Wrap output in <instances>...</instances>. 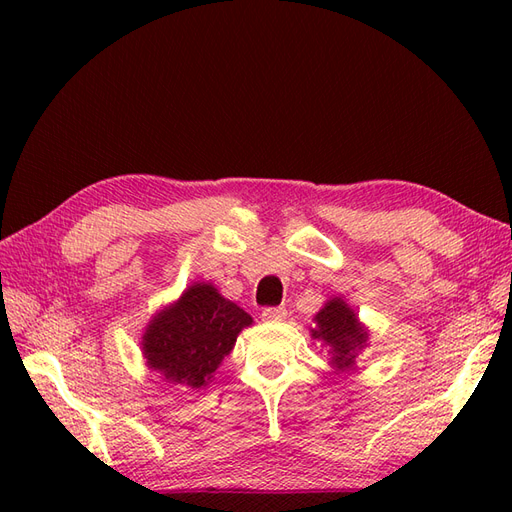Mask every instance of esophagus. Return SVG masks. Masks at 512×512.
<instances>
[{
    "label": "esophagus",
    "instance_id": "esophagus-1",
    "mask_svg": "<svg viewBox=\"0 0 512 512\" xmlns=\"http://www.w3.org/2000/svg\"><path fill=\"white\" fill-rule=\"evenodd\" d=\"M286 316H288L286 307H265V309H262V320H265V322H282V320H286Z\"/></svg>",
    "mask_w": 512,
    "mask_h": 512
}]
</instances>
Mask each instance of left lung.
<instances>
[{"mask_svg":"<svg viewBox=\"0 0 512 512\" xmlns=\"http://www.w3.org/2000/svg\"><path fill=\"white\" fill-rule=\"evenodd\" d=\"M312 339L329 348V365L335 374L356 369V356L369 342V329L359 320V314L342 297H331L314 316L309 329Z\"/></svg>","mask_w":512,"mask_h":512,"instance_id":"1","label":"left lung"}]
</instances>
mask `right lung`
I'll return each mask as SVG.
<instances>
[{
  "mask_svg": "<svg viewBox=\"0 0 512 512\" xmlns=\"http://www.w3.org/2000/svg\"><path fill=\"white\" fill-rule=\"evenodd\" d=\"M252 316L211 282H194L151 316L141 337L143 359L164 382L200 391L213 380Z\"/></svg>",
  "mask_w": 512,
  "mask_h": 512,
  "instance_id": "add662e5",
  "label": "right lung"
}]
</instances>
